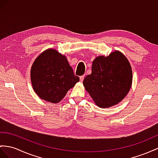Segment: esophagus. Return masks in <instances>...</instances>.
Here are the masks:
<instances>
[{
  "label": "esophagus",
  "instance_id": "1",
  "mask_svg": "<svg viewBox=\"0 0 158 158\" xmlns=\"http://www.w3.org/2000/svg\"><path fill=\"white\" fill-rule=\"evenodd\" d=\"M84 78H85V75H82V76H81L80 77H79V79H80V81H83V79H84Z\"/></svg>",
  "mask_w": 158,
  "mask_h": 158
}]
</instances>
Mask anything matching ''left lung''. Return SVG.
I'll return each mask as SVG.
<instances>
[{
	"instance_id": "1",
	"label": "left lung",
	"mask_w": 158,
	"mask_h": 158,
	"mask_svg": "<svg viewBox=\"0 0 158 158\" xmlns=\"http://www.w3.org/2000/svg\"><path fill=\"white\" fill-rule=\"evenodd\" d=\"M132 77L126 56L115 51L107 56H97L93 61L91 74L85 77L83 83L96 106L108 108L118 104L127 95Z\"/></svg>"
}]
</instances>
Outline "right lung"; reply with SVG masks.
Masks as SVG:
<instances>
[{
    "mask_svg": "<svg viewBox=\"0 0 158 158\" xmlns=\"http://www.w3.org/2000/svg\"><path fill=\"white\" fill-rule=\"evenodd\" d=\"M31 81L34 91L40 99L57 103L79 81V77L74 75L65 56L54 48H48L32 64Z\"/></svg>",
    "mask_w": 158,
    "mask_h": 158,
    "instance_id": "obj_1",
    "label": "right lung"
}]
</instances>
